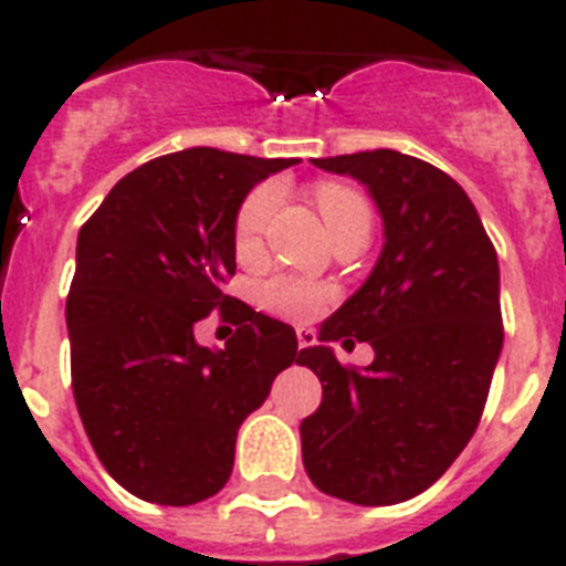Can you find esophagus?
Instances as JSON below:
<instances>
[{
  "label": "esophagus",
  "instance_id": "1",
  "mask_svg": "<svg viewBox=\"0 0 566 566\" xmlns=\"http://www.w3.org/2000/svg\"><path fill=\"white\" fill-rule=\"evenodd\" d=\"M296 338H298V350H304V347H313L316 344V331L313 327H296Z\"/></svg>",
  "mask_w": 566,
  "mask_h": 566
}]
</instances>
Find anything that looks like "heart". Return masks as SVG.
<instances>
[{
    "label": "heart",
    "instance_id": "obj_1",
    "mask_svg": "<svg viewBox=\"0 0 566 566\" xmlns=\"http://www.w3.org/2000/svg\"><path fill=\"white\" fill-rule=\"evenodd\" d=\"M324 224L331 233H338L347 224L358 219H370V201L361 190L342 185V181H322L313 190ZM282 205V185L279 181H262L255 185L242 199L233 219V248L242 259H250L262 250L264 235L270 222ZM255 302L270 316H279L284 322H313L318 313H324L336 302V290L331 284L311 282L302 276H273L259 284Z\"/></svg>",
    "mask_w": 566,
    "mask_h": 566
}]
</instances>
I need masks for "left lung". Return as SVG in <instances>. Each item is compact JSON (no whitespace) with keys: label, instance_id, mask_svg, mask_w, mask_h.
Returning a JSON list of instances; mask_svg holds the SVG:
<instances>
[{"label":"left lung","instance_id":"left-lung-1","mask_svg":"<svg viewBox=\"0 0 566 566\" xmlns=\"http://www.w3.org/2000/svg\"><path fill=\"white\" fill-rule=\"evenodd\" d=\"M313 165L370 188L387 242L322 344L298 353L322 381L304 470L322 493L387 507L436 484L479 427L504 342L499 259L473 201L430 161L365 150ZM356 337L377 350L361 371L323 344Z\"/></svg>","mask_w":566,"mask_h":566}]
</instances>
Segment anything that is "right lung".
I'll use <instances>...</instances> for the list:
<instances>
[{"label":"right lung","mask_w":566,"mask_h":566,"mask_svg":"<svg viewBox=\"0 0 566 566\" xmlns=\"http://www.w3.org/2000/svg\"><path fill=\"white\" fill-rule=\"evenodd\" d=\"M290 165L216 147L159 156L78 230L65 311L73 399L105 470L136 499L188 507L219 493L242 421L298 361L290 324L222 293L235 210ZM213 310L237 327L222 352L192 338Z\"/></svg>","instance_id":"obj_1"}]
</instances>
